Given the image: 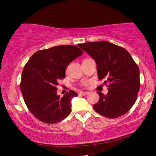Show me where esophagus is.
<instances>
[{
	"instance_id": "1",
	"label": "esophagus",
	"mask_w": 156,
	"mask_h": 156,
	"mask_svg": "<svg viewBox=\"0 0 156 156\" xmlns=\"http://www.w3.org/2000/svg\"><path fill=\"white\" fill-rule=\"evenodd\" d=\"M88 94H89V92H84V91H80V94L83 95V96H86V95H87Z\"/></svg>"
}]
</instances>
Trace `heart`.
<instances>
[{"label": "heart", "mask_w": 156, "mask_h": 156, "mask_svg": "<svg viewBox=\"0 0 156 156\" xmlns=\"http://www.w3.org/2000/svg\"><path fill=\"white\" fill-rule=\"evenodd\" d=\"M83 85L87 86V82H84V83H83Z\"/></svg>", "instance_id": "heart-1"}]
</instances>
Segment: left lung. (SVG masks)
<instances>
[{
	"label": "left lung",
	"instance_id": "left-lung-1",
	"mask_svg": "<svg viewBox=\"0 0 156 156\" xmlns=\"http://www.w3.org/2000/svg\"><path fill=\"white\" fill-rule=\"evenodd\" d=\"M97 65L100 80L109 83L108 93L99 94L93 107L99 114L109 118L122 115L135 103L139 91L140 71L130 54L123 47L107 41L79 44Z\"/></svg>",
	"mask_w": 156,
	"mask_h": 156
}]
</instances>
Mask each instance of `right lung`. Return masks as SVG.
I'll list each match as a JSON object with an SVG mask.
<instances>
[{
  "mask_svg": "<svg viewBox=\"0 0 156 156\" xmlns=\"http://www.w3.org/2000/svg\"><path fill=\"white\" fill-rule=\"evenodd\" d=\"M83 54L77 46L60 45L40 50L31 56L23 69L20 91L28 109L37 119L54 124L69 115L72 100L78 94L70 90L60 97L56 86L65 77L70 62Z\"/></svg>",
  "mask_w": 156,
  "mask_h": 156,
  "instance_id": "1",
  "label": "right lung"
}]
</instances>
